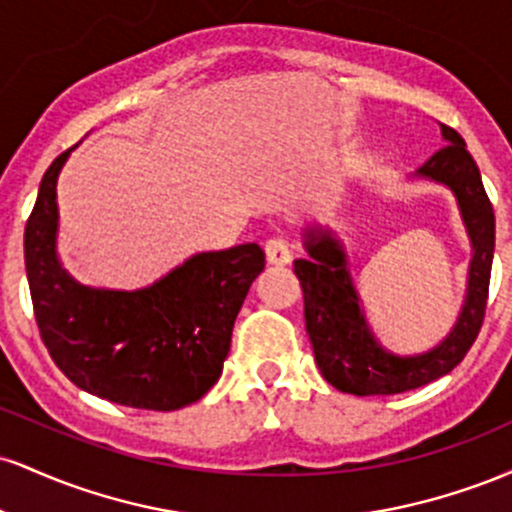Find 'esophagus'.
<instances>
[{"instance_id": "1", "label": "esophagus", "mask_w": 512, "mask_h": 512, "mask_svg": "<svg viewBox=\"0 0 512 512\" xmlns=\"http://www.w3.org/2000/svg\"><path fill=\"white\" fill-rule=\"evenodd\" d=\"M264 255H267V262L272 264V267H289L291 264L289 245L279 238L267 240V245H264Z\"/></svg>"}]
</instances>
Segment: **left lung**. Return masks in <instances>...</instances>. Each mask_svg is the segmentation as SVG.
Returning <instances> with one entry per match:
<instances>
[{
  "mask_svg": "<svg viewBox=\"0 0 512 512\" xmlns=\"http://www.w3.org/2000/svg\"><path fill=\"white\" fill-rule=\"evenodd\" d=\"M440 137L445 142L443 149L411 173L409 180L433 182L450 190L472 255L455 325L431 349L397 354L380 344L361 308L344 240L327 223L313 221L303 228V248L308 255L293 262V272L303 289L305 330L322 378L346 395H397L431 383L462 361L479 334L489 293L496 219L464 139L445 125H440Z\"/></svg>",
  "mask_w": 512,
  "mask_h": 512,
  "instance_id": "8db88e82",
  "label": "left lung"
}]
</instances>
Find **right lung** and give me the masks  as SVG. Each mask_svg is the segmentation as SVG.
<instances>
[{
  "label": "right lung",
  "instance_id": "1",
  "mask_svg": "<svg viewBox=\"0 0 512 512\" xmlns=\"http://www.w3.org/2000/svg\"><path fill=\"white\" fill-rule=\"evenodd\" d=\"M76 146L40 180L23 236L40 337L55 366L88 395L134 409L187 407L221 378L233 322L264 269V252L257 243L197 252L132 291L81 284L57 252V178Z\"/></svg>",
  "mask_w": 512,
  "mask_h": 512
}]
</instances>
